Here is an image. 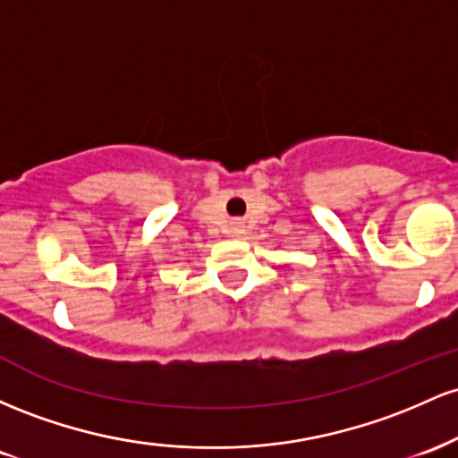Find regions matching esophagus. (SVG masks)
Wrapping results in <instances>:
<instances>
[{"mask_svg": "<svg viewBox=\"0 0 458 458\" xmlns=\"http://www.w3.org/2000/svg\"><path fill=\"white\" fill-rule=\"evenodd\" d=\"M231 231H233V233H240V227H238V225H233V227H231Z\"/></svg>", "mask_w": 458, "mask_h": 458, "instance_id": "esophagus-1", "label": "esophagus"}]
</instances>
